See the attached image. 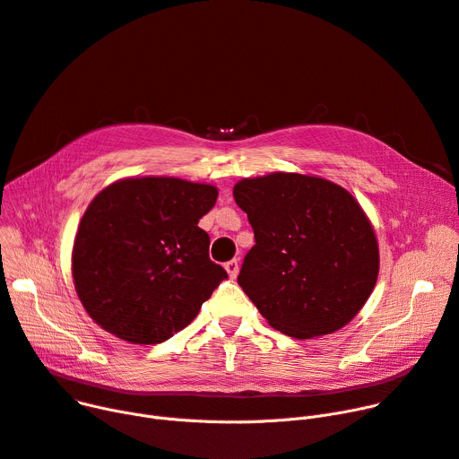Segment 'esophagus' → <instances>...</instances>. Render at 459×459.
<instances>
[{"label":"esophagus","instance_id":"1","mask_svg":"<svg viewBox=\"0 0 459 459\" xmlns=\"http://www.w3.org/2000/svg\"><path fill=\"white\" fill-rule=\"evenodd\" d=\"M225 269H227V273H229V277H230V279H236V277H238V273H239V264H238V260H230V262H227V264H225Z\"/></svg>","mask_w":459,"mask_h":459}]
</instances>
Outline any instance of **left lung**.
<instances>
[{
  "label": "left lung",
  "instance_id": "left-lung-1",
  "mask_svg": "<svg viewBox=\"0 0 459 459\" xmlns=\"http://www.w3.org/2000/svg\"><path fill=\"white\" fill-rule=\"evenodd\" d=\"M232 194L256 241L238 284L265 321L297 340L351 323L380 269L375 229L359 203L335 182L284 171L241 178Z\"/></svg>",
  "mask_w": 459,
  "mask_h": 459
}]
</instances>
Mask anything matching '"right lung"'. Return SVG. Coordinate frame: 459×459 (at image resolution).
<instances>
[{
  "label": "right lung",
  "mask_w": 459,
  "mask_h": 459,
  "mask_svg": "<svg viewBox=\"0 0 459 459\" xmlns=\"http://www.w3.org/2000/svg\"><path fill=\"white\" fill-rule=\"evenodd\" d=\"M216 199V186L175 177H129L101 190L72 251L86 314L136 345L162 343L188 326L227 279L197 227Z\"/></svg>",
  "instance_id": "right-lung-1"
}]
</instances>
